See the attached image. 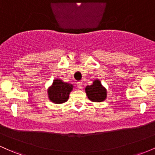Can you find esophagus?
<instances>
[{"label":"esophagus","instance_id":"obj_1","mask_svg":"<svg viewBox=\"0 0 155 155\" xmlns=\"http://www.w3.org/2000/svg\"><path fill=\"white\" fill-rule=\"evenodd\" d=\"M77 86H78V87L79 88V89H82V88H83V83L81 82V81H79V82L77 83Z\"/></svg>","mask_w":155,"mask_h":155}]
</instances>
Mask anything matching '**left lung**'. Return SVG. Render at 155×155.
Instances as JSON below:
<instances>
[{
	"label": "left lung",
	"mask_w": 155,
	"mask_h": 155,
	"mask_svg": "<svg viewBox=\"0 0 155 155\" xmlns=\"http://www.w3.org/2000/svg\"><path fill=\"white\" fill-rule=\"evenodd\" d=\"M86 92L89 99L94 102L104 101L106 97V89L103 87L101 83L97 80L94 81L92 85L86 86Z\"/></svg>",
	"instance_id": "left-lung-1"
}]
</instances>
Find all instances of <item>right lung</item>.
I'll list each match as a JSON object with an SVG mask.
<instances>
[{"mask_svg":"<svg viewBox=\"0 0 155 155\" xmlns=\"http://www.w3.org/2000/svg\"><path fill=\"white\" fill-rule=\"evenodd\" d=\"M71 84L64 83L61 80H54L52 86L48 90L50 101L55 104H62L69 99V93L72 90Z\"/></svg>","mask_w":155,"mask_h":155,"instance_id":"obj_1","label":"right lung"}]
</instances>
